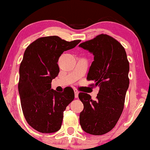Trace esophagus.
I'll return each mask as SVG.
<instances>
[{
    "mask_svg": "<svg viewBox=\"0 0 150 150\" xmlns=\"http://www.w3.org/2000/svg\"><path fill=\"white\" fill-rule=\"evenodd\" d=\"M79 92L78 90L75 89L74 90V94H75V98H77L79 97Z\"/></svg>",
    "mask_w": 150,
    "mask_h": 150,
    "instance_id": "esophagus-1",
    "label": "esophagus"
}]
</instances>
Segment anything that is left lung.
<instances>
[{
  "label": "left lung",
  "mask_w": 150,
  "mask_h": 150,
  "mask_svg": "<svg viewBox=\"0 0 150 150\" xmlns=\"http://www.w3.org/2000/svg\"><path fill=\"white\" fill-rule=\"evenodd\" d=\"M79 46L94 55L87 80L100 87L96 100L87 93L79 94L83 104L80 124L86 133L101 135L113 129L122 114L129 86V62L124 47L109 35L102 33Z\"/></svg>",
  "instance_id": "obj_1"
}]
</instances>
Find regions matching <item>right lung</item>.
<instances>
[{
  "mask_svg": "<svg viewBox=\"0 0 150 150\" xmlns=\"http://www.w3.org/2000/svg\"><path fill=\"white\" fill-rule=\"evenodd\" d=\"M80 42H69L57 36L40 37L24 51L18 83L21 106L28 124L40 133L59 130L64 111L74 99L71 87L58 93L51 89V82L59 74V56Z\"/></svg>",
  "mask_w": 150,
  "mask_h": 150,
  "instance_id": "right-lung-1",
  "label": "right lung"
}]
</instances>
